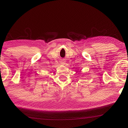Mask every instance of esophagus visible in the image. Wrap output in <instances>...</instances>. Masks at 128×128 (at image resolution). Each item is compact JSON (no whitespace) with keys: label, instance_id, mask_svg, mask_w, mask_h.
Masks as SVG:
<instances>
[{"label":"esophagus","instance_id":"34e87169","mask_svg":"<svg viewBox=\"0 0 128 128\" xmlns=\"http://www.w3.org/2000/svg\"><path fill=\"white\" fill-rule=\"evenodd\" d=\"M61 62V63L62 64V63H64V61H61V62Z\"/></svg>","mask_w":128,"mask_h":128}]
</instances>
